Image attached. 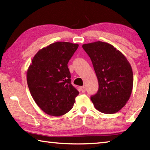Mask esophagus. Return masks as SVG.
<instances>
[{"mask_svg":"<svg viewBox=\"0 0 150 150\" xmlns=\"http://www.w3.org/2000/svg\"><path fill=\"white\" fill-rule=\"evenodd\" d=\"M81 92L82 93H85V91H86V88H85V86H83V87H81Z\"/></svg>","mask_w":150,"mask_h":150,"instance_id":"obj_1","label":"esophagus"}]
</instances>
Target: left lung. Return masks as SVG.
Wrapping results in <instances>:
<instances>
[{"label":"left lung","instance_id":"8db88e82","mask_svg":"<svg viewBox=\"0 0 150 150\" xmlns=\"http://www.w3.org/2000/svg\"><path fill=\"white\" fill-rule=\"evenodd\" d=\"M90 57L98 82V90L91 99L96 110L114 114L130 97L133 72L126 57L110 44L95 42L83 45Z\"/></svg>","mask_w":150,"mask_h":150}]
</instances>
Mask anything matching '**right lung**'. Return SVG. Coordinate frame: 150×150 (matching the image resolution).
<instances>
[{"mask_svg":"<svg viewBox=\"0 0 150 150\" xmlns=\"http://www.w3.org/2000/svg\"><path fill=\"white\" fill-rule=\"evenodd\" d=\"M77 44L57 42L40 50L27 71L33 99L47 115L59 116L73 108L79 91L71 83L67 63Z\"/></svg>","mask_w":150,"mask_h":150,"instance_id":"obj_1","label":"right lung"}]
</instances>
